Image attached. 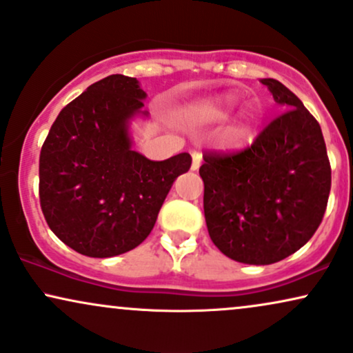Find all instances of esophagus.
Here are the masks:
<instances>
[{
    "label": "esophagus",
    "instance_id": "34e87169",
    "mask_svg": "<svg viewBox=\"0 0 353 353\" xmlns=\"http://www.w3.org/2000/svg\"><path fill=\"white\" fill-rule=\"evenodd\" d=\"M191 155H193V163H191V170H198L199 165H201V159H203L201 152L194 150Z\"/></svg>",
    "mask_w": 353,
    "mask_h": 353
}]
</instances>
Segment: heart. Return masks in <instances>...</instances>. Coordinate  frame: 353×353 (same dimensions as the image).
<instances>
[{"label": "heart", "mask_w": 353, "mask_h": 353, "mask_svg": "<svg viewBox=\"0 0 353 353\" xmlns=\"http://www.w3.org/2000/svg\"><path fill=\"white\" fill-rule=\"evenodd\" d=\"M232 101L229 98H210L203 101L191 104L185 110V119L191 124H212L224 121L230 114ZM250 121H245L241 128L236 130V136H242L249 128Z\"/></svg>", "instance_id": "obj_1"}]
</instances>
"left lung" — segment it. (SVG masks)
<instances>
[{"mask_svg":"<svg viewBox=\"0 0 353 353\" xmlns=\"http://www.w3.org/2000/svg\"><path fill=\"white\" fill-rule=\"evenodd\" d=\"M285 112L245 149L204 152V217L214 245L236 262L270 265L301 249L323 223L330 163L319 123L296 94L263 78Z\"/></svg>","mask_w":353,"mask_h":353,"instance_id":"obj_1","label":"left lung"}]
</instances>
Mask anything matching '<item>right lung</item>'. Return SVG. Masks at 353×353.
Masks as SVG:
<instances>
[{"label": "right lung", "mask_w": 353, "mask_h": 353, "mask_svg": "<svg viewBox=\"0 0 353 353\" xmlns=\"http://www.w3.org/2000/svg\"><path fill=\"white\" fill-rule=\"evenodd\" d=\"M143 98L136 78H103L60 111L42 143L43 217L78 254L106 259L136 249L173 181L191 167L186 152L152 162L130 149L128 124Z\"/></svg>", "instance_id": "right-lung-1"}]
</instances>
